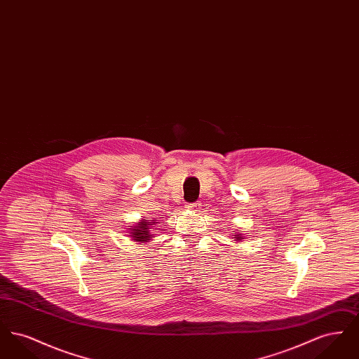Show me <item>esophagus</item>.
Listing matches in <instances>:
<instances>
[{"label": "esophagus", "mask_w": 359, "mask_h": 359, "mask_svg": "<svg viewBox=\"0 0 359 359\" xmlns=\"http://www.w3.org/2000/svg\"><path fill=\"white\" fill-rule=\"evenodd\" d=\"M188 210H192V211H199L201 210V203L199 202H194V203H189L187 205Z\"/></svg>", "instance_id": "obj_1"}]
</instances>
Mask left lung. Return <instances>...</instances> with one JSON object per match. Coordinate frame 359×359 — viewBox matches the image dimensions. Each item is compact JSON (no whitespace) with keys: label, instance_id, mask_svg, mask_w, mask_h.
<instances>
[{"label":"left lung","instance_id":"8db88e82","mask_svg":"<svg viewBox=\"0 0 359 359\" xmlns=\"http://www.w3.org/2000/svg\"><path fill=\"white\" fill-rule=\"evenodd\" d=\"M238 239H241V237H239V236H238Z\"/></svg>","mask_w":359,"mask_h":359}]
</instances>
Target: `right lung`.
I'll return each mask as SVG.
<instances>
[{
    "mask_svg": "<svg viewBox=\"0 0 359 359\" xmlns=\"http://www.w3.org/2000/svg\"><path fill=\"white\" fill-rule=\"evenodd\" d=\"M154 222H147L145 221H141L138 222V226H135V229L132 230V237L140 241V242H148V239H151V233H149V227L151 224H154Z\"/></svg>",
    "mask_w": 359,
    "mask_h": 359,
    "instance_id": "add662e5",
    "label": "right lung"
}]
</instances>
